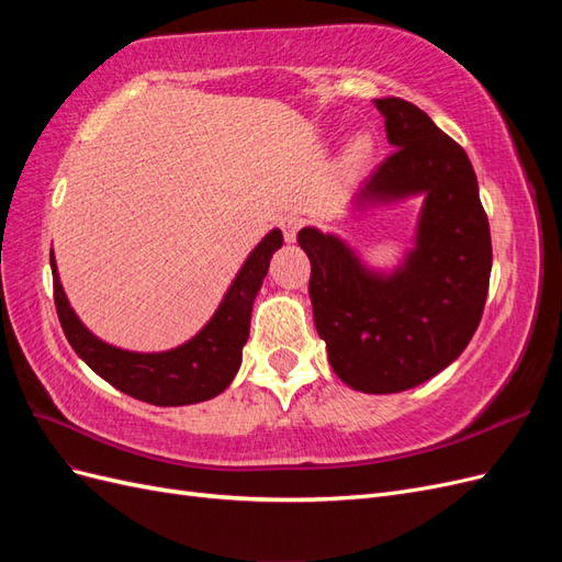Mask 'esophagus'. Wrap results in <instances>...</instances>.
Returning a JSON list of instances; mask_svg holds the SVG:
<instances>
[{"instance_id":"esophagus-1","label":"esophagus","mask_w":562,"mask_h":562,"mask_svg":"<svg viewBox=\"0 0 562 562\" xmlns=\"http://www.w3.org/2000/svg\"><path fill=\"white\" fill-rule=\"evenodd\" d=\"M302 223H304V220H302V215H297V213H291V215H283V217H281V232H283V239H285L288 244L295 241V236H297Z\"/></svg>"}]
</instances>
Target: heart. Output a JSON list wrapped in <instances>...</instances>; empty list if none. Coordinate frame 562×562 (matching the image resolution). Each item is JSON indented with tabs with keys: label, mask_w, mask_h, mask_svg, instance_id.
<instances>
[{
	"label": "heart",
	"mask_w": 562,
	"mask_h": 562,
	"mask_svg": "<svg viewBox=\"0 0 562 562\" xmlns=\"http://www.w3.org/2000/svg\"><path fill=\"white\" fill-rule=\"evenodd\" d=\"M370 151H372V143H370L368 135H359V138H356V140L349 145L347 161L353 164V166H359V164H363V161L370 159Z\"/></svg>",
	"instance_id": "1"
}]
</instances>
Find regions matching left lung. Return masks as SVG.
Instances as JSON below:
<instances>
[{
  "label": "left lung",
  "instance_id": "8db88e82",
  "mask_svg": "<svg viewBox=\"0 0 562 562\" xmlns=\"http://www.w3.org/2000/svg\"><path fill=\"white\" fill-rule=\"evenodd\" d=\"M396 149L353 199L372 203L424 194L417 246L394 274L370 271L333 234L304 227L316 330L335 375L366 394H396L431 380L479 328L492 269L490 225L467 151L427 112L378 98Z\"/></svg>",
  "mask_w": 562,
  "mask_h": 562
}]
</instances>
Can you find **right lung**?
Instances as JSON below:
<instances>
[{
  "mask_svg": "<svg viewBox=\"0 0 562 562\" xmlns=\"http://www.w3.org/2000/svg\"><path fill=\"white\" fill-rule=\"evenodd\" d=\"M281 244L283 234L271 229L258 248L248 255L225 300L220 302L217 312L206 326L190 342L161 353L116 349L83 326L63 293L54 250H50L54 302L63 333L79 359L95 375L133 398L161 407L209 401L223 394L241 366V351L250 330L252 300L267 277L271 255L281 248Z\"/></svg>",
  "mask_w": 562,
  "mask_h": 562,
  "instance_id": "right-lung-1",
  "label": "right lung"
}]
</instances>
